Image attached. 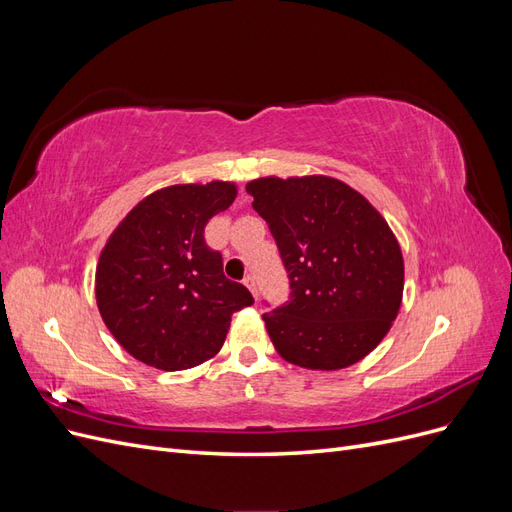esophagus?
<instances>
[{
    "label": "esophagus",
    "mask_w": 512,
    "mask_h": 512,
    "mask_svg": "<svg viewBox=\"0 0 512 512\" xmlns=\"http://www.w3.org/2000/svg\"><path fill=\"white\" fill-rule=\"evenodd\" d=\"M243 284H245L247 288H250V292L254 294V299H258V290H256V280H254V275H245Z\"/></svg>",
    "instance_id": "esophagus-1"
}]
</instances>
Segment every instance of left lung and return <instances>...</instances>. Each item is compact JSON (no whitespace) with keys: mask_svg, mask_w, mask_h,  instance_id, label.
<instances>
[{"mask_svg":"<svg viewBox=\"0 0 512 512\" xmlns=\"http://www.w3.org/2000/svg\"><path fill=\"white\" fill-rule=\"evenodd\" d=\"M269 224L290 301L262 314L284 361L335 371L389 333L404 294V258L382 215L350 185L324 175L247 183Z\"/></svg>","mask_w":512,"mask_h":512,"instance_id":"1","label":"left lung"}]
</instances>
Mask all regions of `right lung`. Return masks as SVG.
Wrapping results in <instances>:
<instances>
[{
  "mask_svg": "<svg viewBox=\"0 0 512 512\" xmlns=\"http://www.w3.org/2000/svg\"><path fill=\"white\" fill-rule=\"evenodd\" d=\"M235 196L228 181L170 185L143 198L108 237L96 301L134 359L164 371L205 363L220 352L232 314L254 303L205 243L207 222Z\"/></svg>",
  "mask_w": 512,
  "mask_h": 512,
  "instance_id": "obj_1",
  "label": "right lung"
}]
</instances>
